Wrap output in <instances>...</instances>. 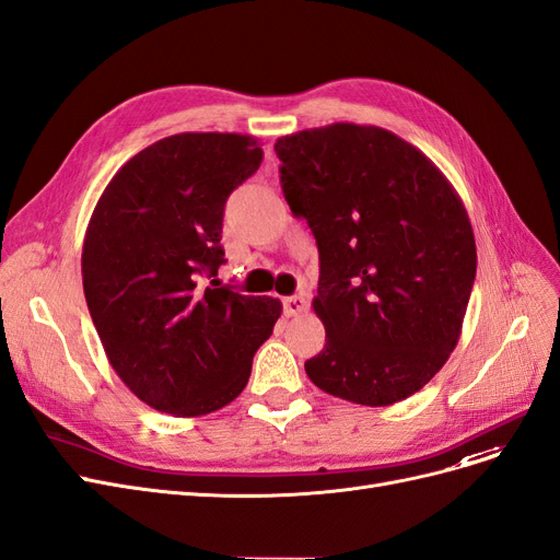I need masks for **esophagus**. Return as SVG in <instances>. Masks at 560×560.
Listing matches in <instances>:
<instances>
[{"mask_svg": "<svg viewBox=\"0 0 560 560\" xmlns=\"http://www.w3.org/2000/svg\"><path fill=\"white\" fill-rule=\"evenodd\" d=\"M282 307H284V315H287V317H296V315L305 313L307 301H305V296H301V294L287 296V299L282 301Z\"/></svg>", "mask_w": 560, "mask_h": 560, "instance_id": "34e87169", "label": "esophagus"}]
</instances>
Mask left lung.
<instances>
[{
	"mask_svg": "<svg viewBox=\"0 0 560 560\" xmlns=\"http://www.w3.org/2000/svg\"><path fill=\"white\" fill-rule=\"evenodd\" d=\"M282 195L319 249L313 307L326 329L305 373L382 408L454 352L477 249L464 201L421 150L382 127L336 122L278 139Z\"/></svg>",
	"mask_w": 560,
	"mask_h": 560,
	"instance_id": "8db88e82",
	"label": "left lung"
}]
</instances>
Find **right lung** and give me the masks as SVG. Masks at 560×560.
I'll list each match as a JSON object with an SVG mask.
<instances>
[{
	"instance_id": "right-lung-1",
	"label": "right lung",
	"mask_w": 560,
	"mask_h": 560,
	"mask_svg": "<svg viewBox=\"0 0 560 560\" xmlns=\"http://www.w3.org/2000/svg\"><path fill=\"white\" fill-rule=\"evenodd\" d=\"M264 152L243 133H176L133 155L96 201L83 289L104 352L127 387L173 417L215 412L249 380L278 299L220 287L224 203Z\"/></svg>"
}]
</instances>
